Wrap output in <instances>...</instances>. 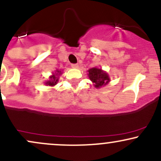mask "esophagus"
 Instances as JSON below:
<instances>
[{
	"mask_svg": "<svg viewBox=\"0 0 161 161\" xmlns=\"http://www.w3.org/2000/svg\"><path fill=\"white\" fill-rule=\"evenodd\" d=\"M71 66L73 68H74V69H77V68H79L78 64H71Z\"/></svg>",
	"mask_w": 161,
	"mask_h": 161,
	"instance_id": "1",
	"label": "esophagus"
}]
</instances>
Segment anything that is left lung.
<instances>
[{"instance_id": "1", "label": "left lung", "mask_w": 161, "mask_h": 161, "mask_svg": "<svg viewBox=\"0 0 161 161\" xmlns=\"http://www.w3.org/2000/svg\"><path fill=\"white\" fill-rule=\"evenodd\" d=\"M88 76L90 80L94 83V86L96 88H100L106 86L110 82V79L108 73L101 68L93 67L88 70Z\"/></svg>"}]
</instances>
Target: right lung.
Returning <instances> with one entry per match:
<instances>
[{
  "label": "right lung",
  "instance_id": "right-lung-1",
  "mask_svg": "<svg viewBox=\"0 0 161 161\" xmlns=\"http://www.w3.org/2000/svg\"><path fill=\"white\" fill-rule=\"evenodd\" d=\"M63 73L61 69H56L54 73H52V75L49 76V80H47L45 82L46 86H54L59 82V76Z\"/></svg>",
  "mask_w": 161,
  "mask_h": 161
}]
</instances>
